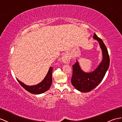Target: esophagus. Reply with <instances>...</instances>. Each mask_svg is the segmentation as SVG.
<instances>
[{
	"label": "esophagus",
	"instance_id": "esophagus-1",
	"mask_svg": "<svg viewBox=\"0 0 122 122\" xmlns=\"http://www.w3.org/2000/svg\"><path fill=\"white\" fill-rule=\"evenodd\" d=\"M62 59V61L64 63L67 64V63H69L70 62V58L67 55H65L63 56V57L61 58Z\"/></svg>",
	"mask_w": 122,
	"mask_h": 122
}]
</instances>
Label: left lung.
I'll return each mask as SVG.
<instances>
[{
  "label": "left lung",
  "instance_id": "left-lung-1",
  "mask_svg": "<svg viewBox=\"0 0 122 122\" xmlns=\"http://www.w3.org/2000/svg\"><path fill=\"white\" fill-rule=\"evenodd\" d=\"M93 39L99 42L102 49V60L96 69L90 73H86L81 68L77 61L73 65L71 82L75 88L82 92H88L94 89L104 78L110 64L108 50L101 39L94 34Z\"/></svg>",
  "mask_w": 122,
  "mask_h": 122
}]
</instances>
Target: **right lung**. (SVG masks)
Masks as SVG:
<instances>
[{"mask_svg":"<svg viewBox=\"0 0 122 122\" xmlns=\"http://www.w3.org/2000/svg\"><path fill=\"white\" fill-rule=\"evenodd\" d=\"M52 67H50L47 74L42 81L34 86H30L26 85L18 79H16L20 85L27 91L34 94H40L45 92L51 88L52 83Z\"/></svg>","mask_w":122,"mask_h":122,"instance_id":"add662e5","label":"right lung"}]
</instances>
